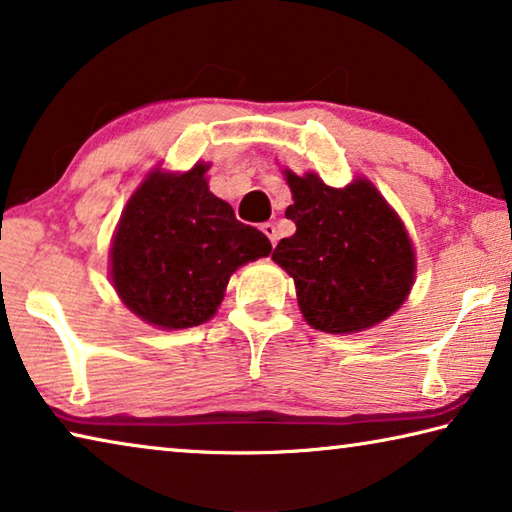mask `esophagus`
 Here are the masks:
<instances>
[{"mask_svg": "<svg viewBox=\"0 0 512 512\" xmlns=\"http://www.w3.org/2000/svg\"><path fill=\"white\" fill-rule=\"evenodd\" d=\"M261 231L265 233L267 238H270L272 245H276V236H279V233H276V226H274L272 222H265V224H261Z\"/></svg>", "mask_w": 512, "mask_h": 512, "instance_id": "esophagus-1", "label": "esophagus"}]
</instances>
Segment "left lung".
Segmentation results:
<instances>
[{
    "label": "left lung",
    "instance_id": "obj_1",
    "mask_svg": "<svg viewBox=\"0 0 512 512\" xmlns=\"http://www.w3.org/2000/svg\"><path fill=\"white\" fill-rule=\"evenodd\" d=\"M295 236L272 251L295 279L304 320L317 331L356 333L404 304L415 281V251L404 222L367 179L331 188L286 170Z\"/></svg>",
    "mask_w": 512,
    "mask_h": 512
}]
</instances>
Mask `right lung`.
<instances>
[{"mask_svg":"<svg viewBox=\"0 0 512 512\" xmlns=\"http://www.w3.org/2000/svg\"><path fill=\"white\" fill-rule=\"evenodd\" d=\"M208 165L152 172L124 206L111 245V281L131 313L161 329L215 315L229 276L270 256L265 233L242 224L208 190Z\"/></svg>","mask_w":512,"mask_h":512,"instance_id":"1","label":"right lung"}]
</instances>
